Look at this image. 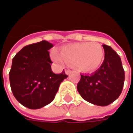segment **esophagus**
Wrapping results in <instances>:
<instances>
[{
  "label": "esophagus",
  "instance_id": "obj_1",
  "mask_svg": "<svg viewBox=\"0 0 133 133\" xmlns=\"http://www.w3.org/2000/svg\"><path fill=\"white\" fill-rule=\"evenodd\" d=\"M65 72H66V75H70L72 72V71L71 69H66V70H65Z\"/></svg>",
  "mask_w": 133,
  "mask_h": 133
}]
</instances>
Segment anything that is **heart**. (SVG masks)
Returning <instances> with one entry per match:
<instances>
[{
  "label": "heart",
  "instance_id": "b5f03b06",
  "mask_svg": "<svg viewBox=\"0 0 133 133\" xmlns=\"http://www.w3.org/2000/svg\"><path fill=\"white\" fill-rule=\"evenodd\" d=\"M104 58V50L97 42H81L66 45L61 50V55L54 52L52 58L58 64L64 61L72 64L76 70L89 73L99 68Z\"/></svg>",
  "mask_w": 133,
  "mask_h": 133
}]
</instances>
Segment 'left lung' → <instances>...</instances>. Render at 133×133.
Here are the masks:
<instances>
[{
	"label": "left lung",
	"instance_id": "left-lung-1",
	"mask_svg": "<svg viewBox=\"0 0 133 133\" xmlns=\"http://www.w3.org/2000/svg\"><path fill=\"white\" fill-rule=\"evenodd\" d=\"M104 60L101 67L91 75H81L77 89L87 101L107 106L117 99L124 84V70L119 55L110 46L103 45Z\"/></svg>",
	"mask_w": 133,
	"mask_h": 133
}]
</instances>
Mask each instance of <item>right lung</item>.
<instances>
[{
    "label": "right lung",
    "mask_w": 133,
    "mask_h": 133,
    "mask_svg": "<svg viewBox=\"0 0 133 133\" xmlns=\"http://www.w3.org/2000/svg\"><path fill=\"white\" fill-rule=\"evenodd\" d=\"M53 45L46 41L27 45L12 59L9 72L10 87L19 103L29 108L39 109L51 103L61 83L67 75L55 74L49 49Z\"/></svg>",
    "instance_id": "right-lung-1"
}]
</instances>
